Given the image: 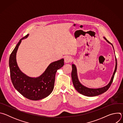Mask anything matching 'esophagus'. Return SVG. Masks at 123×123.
<instances>
[{"mask_svg":"<svg viewBox=\"0 0 123 123\" xmlns=\"http://www.w3.org/2000/svg\"><path fill=\"white\" fill-rule=\"evenodd\" d=\"M72 60V58L71 57L68 56H66V57H65V60H64L65 62L66 63H69L70 62H71Z\"/></svg>","mask_w":123,"mask_h":123,"instance_id":"obj_1","label":"esophagus"}]
</instances>
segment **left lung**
I'll list each match as a JSON object with an SVG mask.
<instances>
[{
  "mask_svg": "<svg viewBox=\"0 0 123 123\" xmlns=\"http://www.w3.org/2000/svg\"><path fill=\"white\" fill-rule=\"evenodd\" d=\"M104 38L108 43H110V42L108 40H107L106 38L105 37H104ZM115 61H116V65H115V70H114V72L113 73V74L112 75V76L111 78V80L110 83L106 86L101 87V88H99V89H90V88H88V87H86L82 85L80 83V82L78 79L76 67L75 66V65L73 64L72 65V81H73L74 86L75 87V89H76V90L79 93H80L84 95H85L86 96H90V97L97 96V95L101 94L104 93L105 92H106V91H107L112 83L115 74L116 72L117 66L116 58L115 59Z\"/></svg>",
  "mask_w": 123,
  "mask_h": 123,
  "instance_id": "left-lung-1",
  "label": "left lung"
}]
</instances>
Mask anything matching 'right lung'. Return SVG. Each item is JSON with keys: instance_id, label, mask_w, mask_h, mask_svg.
<instances>
[{"instance_id": "right-lung-1", "label": "right lung", "mask_w": 123, "mask_h": 123, "mask_svg": "<svg viewBox=\"0 0 123 123\" xmlns=\"http://www.w3.org/2000/svg\"><path fill=\"white\" fill-rule=\"evenodd\" d=\"M17 44L9 58L10 75L14 88L24 97L31 100H39L48 96L53 91L55 74L57 70L64 65V59L50 63L40 76L32 78L23 74L17 66L16 55L22 39Z\"/></svg>"}]
</instances>
